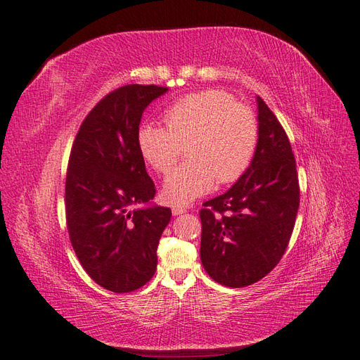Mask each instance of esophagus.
Returning <instances> with one entry per match:
<instances>
[{"label": "esophagus", "mask_w": 360, "mask_h": 360, "mask_svg": "<svg viewBox=\"0 0 360 360\" xmlns=\"http://www.w3.org/2000/svg\"><path fill=\"white\" fill-rule=\"evenodd\" d=\"M186 209L181 207V206H172V215H181L185 214Z\"/></svg>", "instance_id": "obj_1"}]
</instances>
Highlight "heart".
<instances>
[{"instance_id":"heart-1","label":"heart","mask_w":360,"mask_h":360,"mask_svg":"<svg viewBox=\"0 0 360 360\" xmlns=\"http://www.w3.org/2000/svg\"><path fill=\"white\" fill-rule=\"evenodd\" d=\"M165 125L146 122L137 131L145 162L166 175L186 148L189 160L166 179V203L186 206L214 188L238 180L248 171L258 145L253 111L221 90L192 93L172 102L163 112Z\"/></svg>"}]
</instances>
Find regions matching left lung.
Returning a JSON list of instances; mask_svg holds the SVG:
<instances>
[{
	"instance_id": "obj_1",
	"label": "left lung",
	"mask_w": 360,
	"mask_h": 360,
	"mask_svg": "<svg viewBox=\"0 0 360 360\" xmlns=\"http://www.w3.org/2000/svg\"><path fill=\"white\" fill-rule=\"evenodd\" d=\"M258 145L235 185L200 210V258L226 287H246L275 269L290 241L300 180L284 128L259 96Z\"/></svg>"
}]
</instances>
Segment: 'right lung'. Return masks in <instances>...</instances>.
Wrapping results in <instances>:
<instances>
[{
    "label": "right lung",
    "mask_w": 360,
    "mask_h": 360,
    "mask_svg": "<svg viewBox=\"0 0 360 360\" xmlns=\"http://www.w3.org/2000/svg\"><path fill=\"white\" fill-rule=\"evenodd\" d=\"M166 86L131 84L89 112L70 153L65 220L70 241L96 284L114 293L143 287L157 269V246L171 209L134 207L155 195L137 146L145 108Z\"/></svg>",
    "instance_id": "obj_1"
}]
</instances>
